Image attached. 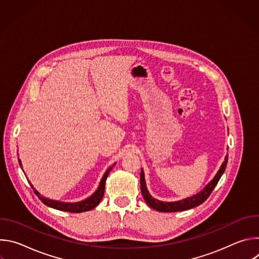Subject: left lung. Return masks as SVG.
Returning a JSON list of instances; mask_svg holds the SVG:
<instances>
[{"instance_id":"8db88e82","label":"left lung","mask_w":259,"mask_h":259,"mask_svg":"<svg viewBox=\"0 0 259 259\" xmlns=\"http://www.w3.org/2000/svg\"><path fill=\"white\" fill-rule=\"evenodd\" d=\"M227 164H228V156L226 157V160L223 163V165H221L217 174L214 176V178L211 180V182H209L207 184L206 188L202 192H200L199 194H197V195H195L191 198L184 199V200H181V201H178V202H170V203L161 202V201H158V200L152 198L150 193L147 192V189H146V186H145V180H144V174H143V171L141 170V173H140L141 194H142L143 199L146 202V204L149 205L151 208H153L157 211H160V212H177V211L189 210L191 208H194V207H197V206L201 205L202 203H204L208 199V197L211 195L214 188L216 187V184L218 183L221 175L224 174V172L226 170V167H227Z\"/></svg>"}]
</instances>
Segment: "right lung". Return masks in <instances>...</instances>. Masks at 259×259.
I'll return each instance as SVG.
<instances>
[{"instance_id":"right-lung-1","label":"right lung","mask_w":259,"mask_h":259,"mask_svg":"<svg viewBox=\"0 0 259 259\" xmlns=\"http://www.w3.org/2000/svg\"><path fill=\"white\" fill-rule=\"evenodd\" d=\"M19 164L21 165L20 163V160H19ZM115 165V164H114ZM109 167L106 172L104 173L100 183H99V187L97 189V191L88 199L82 201V202H78V203H62V202H58V201H52V200H49V199H46L44 197H42L38 192H36L32 186V190L34 191V194L38 196V198L47 206L51 207V208H54V209H57V210H61V211H66V212H71V213H81V212H85V211H89V210H92L93 208H95L99 203L100 201L102 200V197L104 195V187H105V180L109 174V172L112 171L113 167Z\"/></svg>"}]
</instances>
